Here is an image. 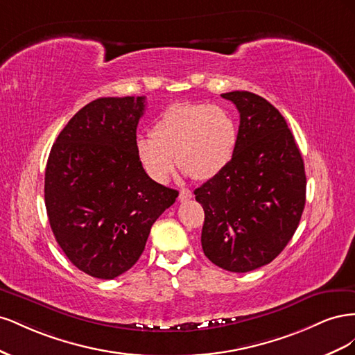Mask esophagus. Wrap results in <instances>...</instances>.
I'll return each mask as SVG.
<instances>
[{
  "label": "esophagus",
  "instance_id": "1",
  "mask_svg": "<svg viewBox=\"0 0 355 355\" xmlns=\"http://www.w3.org/2000/svg\"><path fill=\"white\" fill-rule=\"evenodd\" d=\"M191 198H192V191L180 189V192H179V200L180 201H187V200H191Z\"/></svg>",
  "mask_w": 355,
  "mask_h": 355
}]
</instances>
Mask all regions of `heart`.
<instances>
[{"label":"heart","mask_w":355,"mask_h":355,"mask_svg":"<svg viewBox=\"0 0 355 355\" xmlns=\"http://www.w3.org/2000/svg\"><path fill=\"white\" fill-rule=\"evenodd\" d=\"M239 124L222 106L175 103L158 115L151 136L137 137L139 163L154 180L173 175L175 159L196 180H210L230 166L239 146Z\"/></svg>","instance_id":"1"}]
</instances>
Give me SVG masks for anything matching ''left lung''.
I'll use <instances>...</instances> for the list:
<instances>
[{
    "instance_id": "1",
    "label": "left lung",
    "mask_w": 355,
    "mask_h": 355,
    "mask_svg": "<svg viewBox=\"0 0 355 355\" xmlns=\"http://www.w3.org/2000/svg\"><path fill=\"white\" fill-rule=\"evenodd\" d=\"M240 112L239 146L219 176L194 191L204 209L202 252L222 270L249 272L292 240L305 207L304 159L284 116L250 92L222 94Z\"/></svg>"
}]
</instances>
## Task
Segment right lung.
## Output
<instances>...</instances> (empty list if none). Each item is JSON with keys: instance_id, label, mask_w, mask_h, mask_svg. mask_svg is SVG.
I'll list each match as a JSON object with an SVG mask.
<instances>
[{"instance_id": "right-lung-1", "label": "right lung", "mask_w": 355, "mask_h": 355, "mask_svg": "<svg viewBox=\"0 0 355 355\" xmlns=\"http://www.w3.org/2000/svg\"><path fill=\"white\" fill-rule=\"evenodd\" d=\"M145 105V96L87 103L59 133L47 159L51 231L80 271L102 280L130 270L153 223L179 196L149 178L136 157Z\"/></svg>"}]
</instances>
